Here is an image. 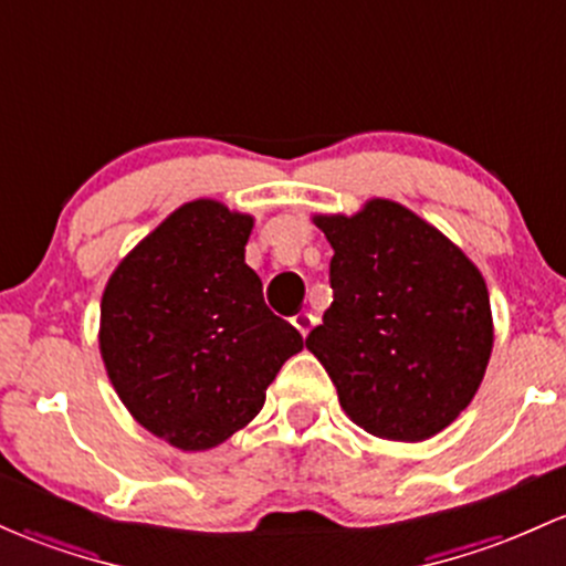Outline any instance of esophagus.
<instances>
[{
	"label": "esophagus",
	"instance_id": "obj_1",
	"mask_svg": "<svg viewBox=\"0 0 566 566\" xmlns=\"http://www.w3.org/2000/svg\"><path fill=\"white\" fill-rule=\"evenodd\" d=\"M290 322H293V327H295V331L301 333L303 338H306L308 331H312V325H314V316L308 314V312H301V314H295L293 319H290Z\"/></svg>",
	"mask_w": 566,
	"mask_h": 566
}]
</instances>
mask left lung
<instances>
[{"mask_svg":"<svg viewBox=\"0 0 566 566\" xmlns=\"http://www.w3.org/2000/svg\"><path fill=\"white\" fill-rule=\"evenodd\" d=\"M333 247V303L306 338L340 408L376 438H432L470 406L494 325L481 271L402 203L316 214Z\"/></svg>","mask_w":566,"mask_h":566,"instance_id":"8db88e82","label":"left lung"}]
</instances>
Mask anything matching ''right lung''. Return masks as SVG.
<instances>
[{"mask_svg": "<svg viewBox=\"0 0 566 566\" xmlns=\"http://www.w3.org/2000/svg\"><path fill=\"white\" fill-rule=\"evenodd\" d=\"M252 217L182 203L112 271L98 349L117 397L155 438L207 451L260 413L301 333L244 263Z\"/></svg>", "mask_w": 566, "mask_h": 566, "instance_id": "obj_1", "label": "right lung"}]
</instances>
